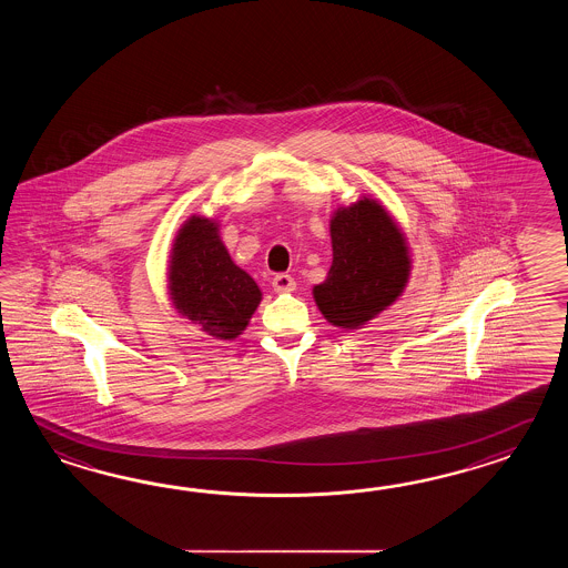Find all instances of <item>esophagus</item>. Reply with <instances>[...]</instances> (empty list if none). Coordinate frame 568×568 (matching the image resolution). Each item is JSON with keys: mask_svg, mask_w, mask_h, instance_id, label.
<instances>
[{"mask_svg": "<svg viewBox=\"0 0 568 568\" xmlns=\"http://www.w3.org/2000/svg\"><path fill=\"white\" fill-rule=\"evenodd\" d=\"M272 286L280 294H286V292H292V290L296 288V282L288 274H278V276H274V280H272Z\"/></svg>", "mask_w": 568, "mask_h": 568, "instance_id": "34e87169", "label": "esophagus"}]
</instances>
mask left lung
<instances>
[{"mask_svg": "<svg viewBox=\"0 0 568 568\" xmlns=\"http://www.w3.org/2000/svg\"><path fill=\"white\" fill-rule=\"evenodd\" d=\"M333 264L313 298L333 326L355 331L398 301L412 272L406 233L372 196L338 206L328 221Z\"/></svg>", "mask_w": 568, "mask_h": 568, "instance_id": "left-lung-1", "label": "left lung"}]
</instances>
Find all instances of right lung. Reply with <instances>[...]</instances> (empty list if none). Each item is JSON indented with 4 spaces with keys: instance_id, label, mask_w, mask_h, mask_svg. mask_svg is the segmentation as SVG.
Here are the masks:
<instances>
[{
    "instance_id": "add662e5",
    "label": "right lung",
    "mask_w": 568,
    "mask_h": 568,
    "mask_svg": "<svg viewBox=\"0 0 568 568\" xmlns=\"http://www.w3.org/2000/svg\"><path fill=\"white\" fill-rule=\"evenodd\" d=\"M169 294L182 318L219 341L240 337L262 302L255 280L231 260L217 219L203 215H191L176 231Z\"/></svg>"
}]
</instances>
